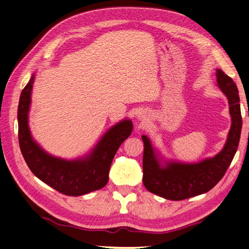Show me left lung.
<instances>
[{
  "label": "left lung",
  "mask_w": 249,
  "mask_h": 249,
  "mask_svg": "<svg viewBox=\"0 0 249 249\" xmlns=\"http://www.w3.org/2000/svg\"><path fill=\"white\" fill-rule=\"evenodd\" d=\"M216 82L218 88L228 98L231 115V127L224 148L213 158L198 163L169 161L161 164L149 139L142 136L143 183L149 192L166 199L182 200L208 192L225 175L239 146L242 115L239 91L232 78L217 69Z\"/></svg>",
  "instance_id": "obj_1"
}]
</instances>
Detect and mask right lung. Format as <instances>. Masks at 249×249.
I'll use <instances>...</instances> for the list:
<instances>
[{"mask_svg": "<svg viewBox=\"0 0 249 249\" xmlns=\"http://www.w3.org/2000/svg\"><path fill=\"white\" fill-rule=\"evenodd\" d=\"M35 76L22 90L18 107L19 144L26 164L34 175L48 186L69 196H79L104 188L115 153L132 131L130 120L111 127L84 158L66 160L44 152L31 135L28 111Z\"/></svg>", "mask_w": 249, "mask_h": 249, "instance_id": "add662e5", "label": "right lung"}]
</instances>
